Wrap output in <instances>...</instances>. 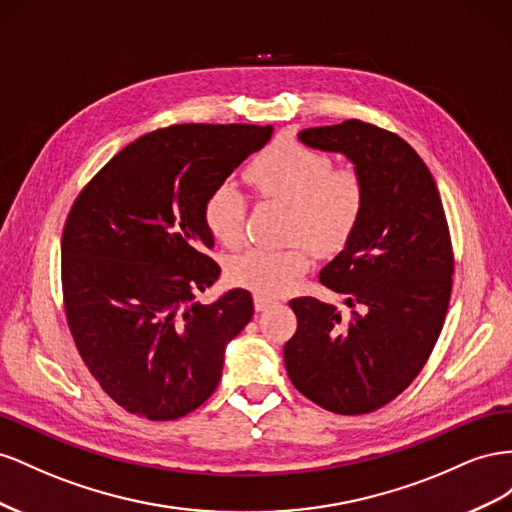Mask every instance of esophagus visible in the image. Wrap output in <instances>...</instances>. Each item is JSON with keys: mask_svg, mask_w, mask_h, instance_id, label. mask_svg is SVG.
<instances>
[{"mask_svg": "<svg viewBox=\"0 0 512 512\" xmlns=\"http://www.w3.org/2000/svg\"><path fill=\"white\" fill-rule=\"evenodd\" d=\"M276 304V300L274 298H268V296H255V309L257 311H266V309H270V306H274Z\"/></svg>", "mask_w": 512, "mask_h": 512, "instance_id": "34e87169", "label": "esophagus"}]
</instances>
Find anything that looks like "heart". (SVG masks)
<instances>
[{"instance_id": "b5f03b06", "label": "heart", "mask_w": 512, "mask_h": 512, "mask_svg": "<svg viewBox=\"0 0 512 512\" xmlns=\"http://www.w3.org/2000/svg\"><path fill=\"white\" fill-rule=\"evenodd\" d=\"M246 180L255 193L283 201L291 208L285 236L304 238L317 251L341 248L356 231L367 186L356 167H332L328 154L309 145L283 139L270 145L246 167ZM246 197L229 182L212 188L203 203V218L216 242L238 246L244 236ZM311 264L309 246H251L227 266L229 279L259 296H279L294 285Z\"/></svg>"}]
</instances>
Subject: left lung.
Returning <instances> with one entry per match:
<instances>
[{"mask_svg":"<svg viewBox=\"0 0 512 512\" xmlns=\"http://www.w3.org/2000/svg\"><path fill=\"white\" fill-rule=\"evenodd\" d=\"M298 137L352 160L367 201L343 251L319 272L352 311L291 300L298 328L283 347L287 375L328 412L369 414L414 382L442 332L455 272L444 206L427 165L390 130L345 120Z\"/></svg>","mask_w":512,"mask_h":512,"instance_id":"obj_1","label":"left lung"}]
</instances>
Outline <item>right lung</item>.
<instances>
[{"label":"right lung","instance_id":"add662e5","mask_svg":"<svg viewBox=\"0 0 512 512\" xmlns=\"http://www.w3.org/2000/svg\"><path fill=\"white\" fill-rule=\"evenodd\" d=\"M270 137L272 126L255 124L158 128L115 154L72 203L62 233L66 321L85 367L126 412L175 420L216 390L253 298L231 289L193 302L221 274L203 203Z\"/></svg>","mask_w":512,"mask_h":512}]
</instances>
